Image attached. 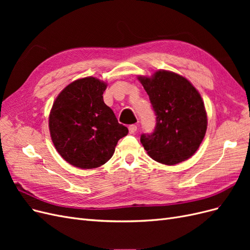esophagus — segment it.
Listing matches in <instances>:
<instances>
[{
	"mask_svg": "<svg viewBox=\"0 0 250 250\" xmlns=\"http://www.w3.org/2000/svg\"><path fill=\"white\" fill-rule=\"evenodd\" d=\"M128 129H129V132H130L131 134H133V133H135V132H137V129H138V126H137V125H135V124L129 125V127H128Z\"/></svg>",
	"mask_w": 250,
	"mask_h": 250,
	"instance_id": "34e87169",
	"label": "esophagus"
}]
</instances>
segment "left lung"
Wrapping results in <instances>:
<instances>
[{"label": "left lung", "mask_w": 250, "mask_h": 250, "mask_svg": "<svg viewBox=\"0 0 250 250\" xmlns=\"http://www.w3.org/2000/svg\"><path fill=\"white\" fill-rule=\"evenodd\" d=\"M156 116L152 133L141 135L144 149L152 160L176 165L190 158L206 135L208 117L202 98L192 83L169 71L138 77Z\"/></svg>", "instance_id": "8db88e82"}]
</instances>
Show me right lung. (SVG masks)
<instances>
[{
    "mask_svg": "<svg viewBox=\"0 0 250 250\" xmlns=\"http://www.w3.org/2000/svg\"><path fill=\"white\" fill-rule=\"evenodd\" d=\"M107 84L95 77L70 83L62 89L49 116V129L57 152L80 169H94L110 160L128 128L120 124L103 101Z\"/></svg>",
    "mask_w": 250,
    "mask_h": 250,
    "instance_id": "add662e5",
    "label": "right lung"
}]
</instances>
